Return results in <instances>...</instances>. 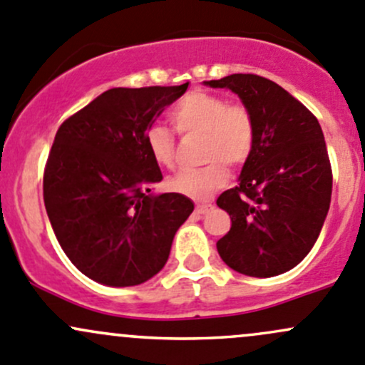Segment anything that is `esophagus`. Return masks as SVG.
<instances>
[{"label": "esophagus", "instance_id": "obj_1", "mask_svg": "<svg viewBox=\"0 0 365 365\" xmlns=\"http://www.w3.org/2000/svg\"><path fill=\"white\" fill-rule=\"evenodd\" d=\"M213 210V205H197L195 206V212L199 215H206L208 212H212Z\"/></svg>", "mask_w": 365, "mask_h": 365}]
</instances>
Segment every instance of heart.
<instances>
[{
  "label": "heart",
  "mask_w": 365,
  "mask_h": 365,
  "mask_svg": "<svg viewBox=\"0 0 365 365\" xmlns=\"http://www.w3.org/2000/svg\"><path fill=\"white\" fill-rule=\"evenodd\" d=\"M171 120L180 133H202V160L208 164L182 170L171 176L173 192L192 201H206L227 182L229 168L243 166L255 145V122L243 105H227L224 98L205 91L183 96L171 110ZM150 157L159 166L175 160V138L164 125L153 124L145 134Z\"/></svg>",
  "instance_id": "1"
}]
</instances>
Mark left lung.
<instances>
[{
  "label": "left lung",
  "mask_w": 365,
  "mask_h": 365,
  "mask_svg": "<svg viewBox=\"0 0 365 365\" xmlns=\"http://www.w3.org/2000/svg\"><path fill=\"white\" fill-rule=\"evenodd\" d=\"M205 86L237 94L255 122V145L240 183L217 199L232 222L217 250L241 274L287 273L313 248L331 206L332 170L320 124L264 76L236 73Z\"/></svg>",
  "instance_id": "8db88e82"
}]
</instances>
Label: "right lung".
<instances>
[{
    "instance_id": "right-lung-1",
    "label": "right lung",
    "mask_w": 365,
    "mask_h": 365,
    "mask_svg": "<svg viewBox=\"0 0 365 365\" xmlns=\"http://www.w3.org/2000/svg\"><path fill=\"white\" fill-rule=\"evenodd\" d=\"M187 87H115L56 134L43 175L48 220L73 266L101 285L133 287L155 276L194 212L185 195L152 192L163 173L145 143Z\"/></svg>"
}]
</instances>
